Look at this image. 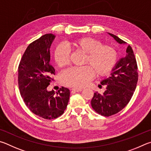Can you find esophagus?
<instances>
[{"instance_id":"obj_1","label":"esophagus","mask_w":151,"mask_h":151,"mask_svg":"<svg viewBox=\"0 0 151 151\" xmlns=\"http://www.w3.org/2000/svg\"><path fill=\"white\" fill-rule=\"evenodd\" d=\"M71 90L75 91V92H80L81 91H82V89H80V88H72Z\"/></svg>"}]
</instances>
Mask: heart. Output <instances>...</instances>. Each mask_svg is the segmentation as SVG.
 <instances>
[{"instance_id": "1", "label": "heart", "mask_w": 151, "mask_h": 151, "mask_svg": "<svg viewBox=\"0 0 151 151\" xmlns=\"http://www.w3.org/2000/svg\"><path fill=\"white\" fill-rule=\"evenodd\" d=\"M70 49L78 50L85 54L82 67H73L63 71L61 79L64 85L81 88L88 85L95 73L99 77L107 76L114 68L117 61V53L109 45H102L97 40L84 37L66 44ZM70 52L63 45H59L54 50V60L60 68L67 65Z\"/></svg>"}]
</instances>
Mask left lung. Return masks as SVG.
<instances>
[{
    "instance_id": "left-lung-1",
    "label": "left lung",
    "mask_w": 151,
    "mask_h": 151,
    "mask_svg": "<svg viewBox=\"0 0 151 151\" xmlns=\"http://www.w3.org/2000/svg\"><path fill=\"white\" fill-rule=\"evenodd\" d=\"M118 43L126 44L117 36L109 33ZM126 55L113 69L111 76L101 81L106 87L103 94L94 93L91 107L97 113L109 117L121 111L130 101L138 81V70L132 47H127ZM101 86V85H100Z\"/></svg>"
}]
</instances>
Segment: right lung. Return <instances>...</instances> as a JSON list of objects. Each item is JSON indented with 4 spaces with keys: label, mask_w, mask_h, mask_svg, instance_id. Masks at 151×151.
I'll list each match as a JSON object with an SVG mask.
<instances>
[{
    "label": "right lung",
    "mask_w": 151,
    "mask_h": 151,
    "mask_svg": "<svg viewBox=\"0 0 151 151\" xmlns=\"http://www.w3.org/2000/svg\"><path fill=\"white\" fill-rule=\"evenodd\" d=\"M54 38V34H46L29 44L18 69V88L26 107L34 114L49 120L63 114L70 94L63 87L57 92L47 90L55 75L50 63V48Z\"/></svg>",
    "instance_id": "1"
}]
</instances>
